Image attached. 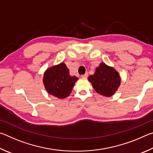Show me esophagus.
<instances>
[{
    "label": "esophagus",
    "mask_w": 153,
    "mask_h": 153,
    "mask_svg": "<svg viewBox=\"0 0 153 153\" xmlns=\"http://www.w3.org/2000/svg\"><path fill=\"white\" fill-rule=\"evenodd\" d=\"M88 76V74H85L84 75H82V76H81L82 77H83V78H87Z\"/></svg>",
    "instance_id": "34e87169"
}]
</instances>
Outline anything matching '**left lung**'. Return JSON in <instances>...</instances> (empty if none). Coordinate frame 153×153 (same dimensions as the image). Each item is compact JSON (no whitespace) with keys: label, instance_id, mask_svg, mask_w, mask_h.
<instances>
[{"label":"left lung","instance_id":"1","mask_svg":"<svg viewBox=\"0 0 153 153\" xmlns=\"http://www.w3.org/2000/svg\"><path fill=\"white\" fill-rule=\"evenodd\" d=\"M88 79L98 94L107 97L115 94L121 84L118 71L105 63H100L95 73L88 77Z\"/></svg>","mask_w":153,"mask_h":153}]
</instances>
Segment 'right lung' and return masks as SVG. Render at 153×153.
<instances>
[{
    "instance_id": "add662e5",
    "label": "right lung",
    "mask_w": 153,
    "mask_h": 153,
    "mask_svg": "<svg viewBox=\"0 0 153 153\" xmlns=\"http://www.w3.org/2000/svg\"><path fill=\"white\" fill-rule=\"evenodd\" d=\"M77 79V77L70 76L69 69L62 62L46 69L44 74L43 84L48 94L61 99L70 95Z\"/></svg>"
}]
</instances>
